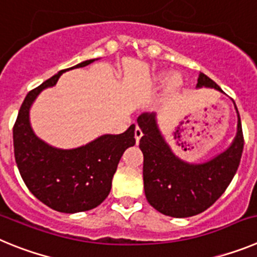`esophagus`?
I'll return each mask as SVG.
<instances>
[{
	"mask_svg": "<svg viewBox=\"0 0 257 257\" xmlns=\"http://www.w3.org/2000/svg\"><path fill=\"white\" fill-rule=\"evenodd\" d=\"M142 136H143L142 128H140L139 126H136L135 127V139H136V143H139V140H140V138H142Z\"/></svg>",
	"mask_w": 257,
	"mask_h": 257,
	"instance_id": "34e87169",
	"label": "esophagus"
}]
</instances>
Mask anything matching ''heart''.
Returning a JSON list of instances; mask_svg holds the SVG:
<instances>
[{
  "instance_id": "1",
  "label": "heart",
  "mask_w": 257,
  "mask_h": 257,
  "mask_svg": "<svg viewBox=\"0 0 257 257\" xmlns=\"http://www.w3.org/2000/svg\"><path fill=\"white\" fill-rule=\"evenodd\" d=\"M157 79H158L160 82H163V81L166 79V74L165 73L160 74V76L157 77ZM179 83H180V81H179L178 77H176V76L172 77V78L170 79V82H169V90H170V91H172V90H175V88L178 87Z\"/></svg>"
}]
</instances>
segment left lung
<instances>
[{
    "mask_svg": "<svg viewBox=\"0 0 257 257\" xmlns=\"http://www.w3.org/2000/svg\"><path fill=\"white\" fill-rule=\"evenodd\" d=\"M196 87L215 88L224 94L220 86L203 73H199ZM234 108L238 117L234 140L228 149L202 163L185 162L172 152L158 127L156 113L139 115L145 197L157 211L171 217L194 216L207 210L225 192L237 172L244 144L235 103Z\"/></svg>",
    "mask_w": 257,
    "mask_h": 257,
    "instance_id": "obj_1",
    "label": "left lung"
}]
</instances>
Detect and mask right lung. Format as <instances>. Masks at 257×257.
Wrapping results in <instances>:
<instances>
[{"label": "right lung", "mask_w": 257, "mask_h": 257, "mask_svg": "<svg viewBox=\"0 0 257 257\" xmlns=\"http://www.w3.org/2000/svg\"><path fill=\"white\" fill-rule=\"evenodd\" d=\"M97 59L74 67L82 68ZM60 70L28 92L14 124L15 161L29 192L52 210L76 213L97 207L108 197L122 154L135 145V124L119 135H101L78 148H55L40 139L29 121V110L45 88L55 86Z\"/></svg>", "instance_id": "right-lung-1"}]
</instances>
